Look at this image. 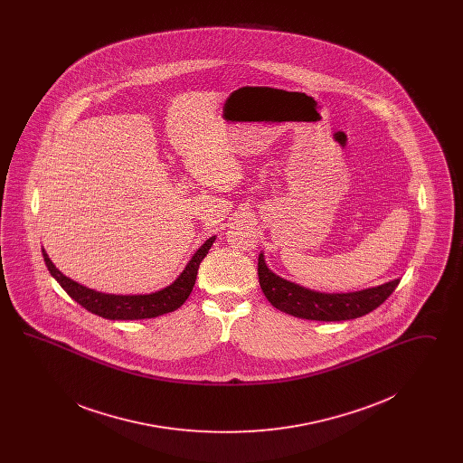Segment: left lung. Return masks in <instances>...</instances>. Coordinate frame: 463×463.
I'll use <instances>...</instances> for the list:
<instances>
[{
  "mask_svg": "<svg viewBox=\"0 0 463 463\" xmlns=\"http://www.w3.org/2000/svg\"><path fill=\"white\" fill-rule=\"evenodd\" d=\"M259 281L267 300L281 312L310 321H347L382 306L396 289L399 279L351 293H321L276 276L259 255Z\"/></svg>",
  "mask_w": 463,
  "mask_h": 463,
  "instance_id": "1",
  "label": "left lung"
}]
</instances>
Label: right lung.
I'll use <instances>...</instances> for the list:
<instances>
[{
    "instance_id": "1",
    "label": "right lung",
    "mask_w": 463,
    "mask_h": 463,
    "mask_svg": "<svg viewBox=\"0 0 463 463\" xmlns=\"http://www.w3.org/2000/svg\"><path fill=\"white\" fill-rule=\"evenodd\" d=\"M215 242V236L203 242L199 246L198 251L193 255L189 264L182 270V274L176 278L175 281L170 287L163 288L155 293L149 295H109L102 291H95L90 288L83 287L72 279L64 276L50 257L46 255L43 248L44 264L48 267L50 274L57 279V283L66 289L67 295L78 302L81 307L87 308L91 314H97L106 319H149V317H157L168 312H174L180 307L191 295L196 276H198L199 264L206 257L208 250Z\"/></svg>"
}]
</instances>
